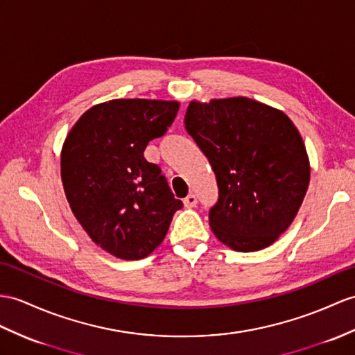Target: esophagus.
Returning a JSON list of instances; mask_svg holds the SVG:
<instances>
[{
    "mask_svg": "<svg viewBox=\"0 0 355 355\" xmlns=\"http://www.w3.org/2000/svg\"><path fill=\"white\" fill-rule=\"evenodd\" d=\"M184 205L187 207H194L197 205V197L196 194H188L185 198H184Z\"/></svg>",
    "mask_w": 355,
    "mask_h": 355,
    "instance_id": "34e87169",
    "label": "esophagus"
}]
</instances>
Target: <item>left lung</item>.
Wrapping results in <instances>:
<instances>
[{"instance_id":"obj_1","label":"left lung","mask_w":355,"mask_h":355,"mask_svg":"<svg viewBox=\"0 0 355 355\" xmlns=\"http://www.w3.org/2000/svg\"><path fill=\"white\" fill-rule=\"evenodd\" d=\"M185 129L217 178L209 226L236 252L271 245L295 218L310 180L306 146L283 111L248 98L193 101Z\"/></svg>"}]
</instances>
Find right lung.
Masks as SVG:
<instances>
[{"label": "right lung", "instance_id": "add662e5", "mask_svg": "<svg viewBox=\"0 0 355 355\" xmlns=\"http://www.w3.org/2000/svg\"><path fill=\"white\" fill-rule=\"evenodd\" d=\"M176 101L112 99L87 110L62 149V180L75 218L110 254L138 261L167 235L182 202L144 149L167 132Z\"/></svg>", "mask_w": 355, "mask_h": 355}]
</instances>
